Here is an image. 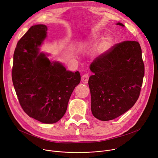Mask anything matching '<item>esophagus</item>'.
Returning <instances> with one entry per match:
<instances>
[{"instance_id": "34e87169", "label": "esophagus", "mask_w": 158, "mask_h": 158, "mask_svg": "<svg viewBox=\"0 0 158 158\" xmlns=\"http://www.w3.org/2000/svg\"><path fill=\"white\" fill-rule=\"evenodd\" d=\"M89 76L88 74H84L82 77H81V81L84 83V84H87L88 82V79H89Z\"/></svg>"}]
</instances>
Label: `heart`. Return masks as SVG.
Masks as SVG:
<instances>
[{"label": "heart", "mask_w": 158, "mask_h": 158, "mask_svg": "<svg viewBox=\"0 0 158 158\" xmlns=\"http://www.w3.org/2000/svg\"><path fill=\"white\" fill-rule=\"evenodd\" d=\"M99 39V37L98 35H97V34L93 35L89 40L85 41V42L84 43L83 45L85 46V45L92 44H93V43L96 42ZM111 44H112V42H111V38H106L102 42L101 45H100V46L99 47V50L102 52H104L106 51L107 50H108L111 47Z\"/></svg>", "instance_id": "1"}]
</instances>
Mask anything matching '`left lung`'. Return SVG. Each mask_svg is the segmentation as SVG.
Masks as SVG:
<instances>
[{"label":"left lung","instance_id":"8db88e82","mask_svg":"<svg viewBox=\"0 0 158 158\" xmlns=\"http://www.w3.org/2000/svg\"><path fill=\"white\" fill-rule=\"evenodd\" d=\"M117 24L124 26L120 23ZM90 69L94 73L88 84L91 111L95 118L111 120L135 105L144 76L138 41L127 40L113 45L94 60Z\"/></svg>","mask_w":158,"mask_h":158}]
</instances>
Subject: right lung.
Segmentation results:
<instances>
[{"mask_svg":"<svg viewBox=\"0 0 158 158\" xmlns=\"http://www.w3.org/2000/svg\"><path fill=\"white\" fill-rule=\"evenodd\" d=\"M44 24L32 26L18 42L13 56L12 79L19 102L28 116L54 123L66 112L72 93L81 81L79 72L67 71L51 62L38 48L47 36Z\"/></svg>","mask_w":158,"mask_h":158,"instance_id":"right-lung-1","label":"right lung"}]
</instances>
